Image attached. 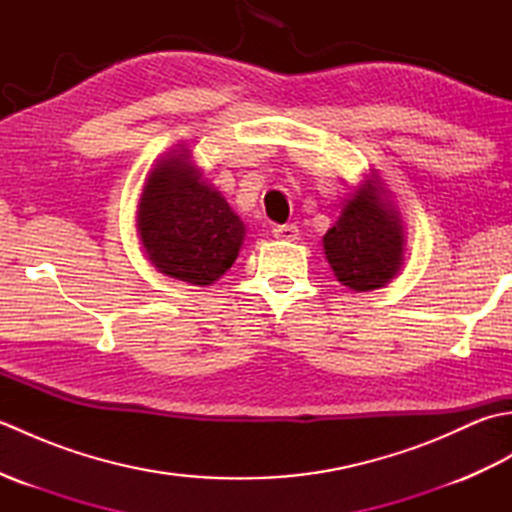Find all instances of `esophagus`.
<instances>
[{
  "instance_id": "1",
  "label": "esophagus",
  "mask_w": 512,
  "mask_h": 512,
  "mask_svg": "<svg viewBox=\"0 0 512 512\" xmlns=\"http://www.w3.org/2000/svg\"><path fill=\"white\" fill-rule=\"evenodd\" d=\"M273 237L281 239V242H295V239H299V228L295 224L273 226Z\"/></svg>"
}]
</instances>
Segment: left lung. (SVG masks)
Instances as JSON below:
<instances>
[{
  "mask_svg": "<svg viewBox=\"0 0 512 512\" xmlns=\"http://www.w3.org/2000/svg\"><path fill=\"white\" fill-rule=\"evenodd\" d=\"M402 226L372 184L354 193L323 237L325 257L343 286L367 292L385 286L402 262Z\"/></svg>",
  "mask_w": 512,
  "mask_h": 512,
  "instance_id": "left-lung-1",
  "label": "left lung"
}]
</instances>
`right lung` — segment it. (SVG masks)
<instances>
[{"label": "right lung", "instance_id": "right-lung-1", "mask_svg": "<svg viewBox=\"0 0 512 512\" xmlns=\"http://www.w3.org/2000/svg\"><path fill=\"white\" fill-rule=\"evenodd\" d=\"M138 231L160 273L211 286L237 259L244 222L187 158H167L151 171L138 204Z\"/></svg>", "mask_w": 512, "mask_h": 512}]
</instances>
